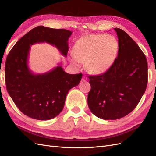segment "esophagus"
<instances>
[{
  "label": "esophagus",
  "mask_w": 156,
  "mask_h": 156,
  "mask_svg": "<svg viewBox=\"0 0 156 156\" xmlns=\"http://www.w3.org/2000/svg\"><path fill=\"white\" fill-rule=\"evenodd\" d=\"M87 77L85 76V75H84V76L82 78V81H87Z\"/></svg>",
  "instance_id": "obj_1"
}]
</instances>
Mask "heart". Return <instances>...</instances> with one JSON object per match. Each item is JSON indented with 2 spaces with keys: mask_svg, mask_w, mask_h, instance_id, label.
Here are the masks:
<instances>
[{
  "mask_svg": "<svg viewBox=\"0 0 156 156\" xmlns=\"http://www.w3.org/2000/svg\"><path fill=\"white\" fill-rule=\"evenodd\" d=\"M118 52L119 42L115 36L105 34L87 35L75 43L71 62L77 67L86 62L88 72L100 75L114 63Z\"/></svg>",
  "mask_w": 156,
  "mask_h": 156,
  "instance_id": "obj_1",
  "label": "heart"
}]
</instances>
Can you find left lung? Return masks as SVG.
Masks as SVG:
<instances>
[{"label":"left lung","instance_id":"obj_1","mask_svg":"<svg viewBox=\"0 0 156 156\" xmlns=\"http://www.w3.org/2000/svg\"><path fill=\"white\" fill-rule=\"evenodd\" d=\"M119 53L107 72L89 76L91 89L88 95L90 110L103 120L126 116L137 105L148 83V63L135 41L119 28Z\"/></svg>","mask_w":156,"mask_h":156}]
</instances>
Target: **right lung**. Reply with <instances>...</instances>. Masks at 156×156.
Returning <instances> with one entry per match:
<instances>
[{"instance_id":"obj_1","label":"right lung","mask_w":156,"mask_h":156,"mask_svg":"<svg viewBox=\"0 0 156 156\" xmlns=\"http://www.w3.org/2000/svg\"><path fill=\"white\" fill-rule=\"evenodd\" d=\"M72 32L44 26L34 28L23 36L9 53L5 64L6 85L9 95L23 114L47 120L62 111L71 88L77 86L83 75L69 74L58 64L49 72L35 74L28 65L30 46L46 42L66 56Z\"/></svg>"}]
</instances>
